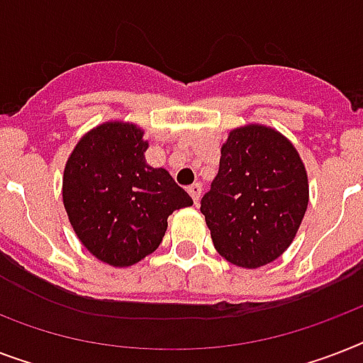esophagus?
Returning a JSON list of instances; mask_svg holds the SVG:
<instances>
[{"mask_svg":"<svg viewBox=\"0 0 363 363\" xmlns=\"http://www.w3.org/2000/svg\"><path fill=\"white\" fill-rule=\"evenodd\" d=\"M188 192H190V196H192V199L198 203L199 198H201V184L199 182H194L192 186H188Z\"/></svg>","mask_w":363,"mask_h":363,"instance_id":"34e87169","label":"esophagus"}]
</instances>
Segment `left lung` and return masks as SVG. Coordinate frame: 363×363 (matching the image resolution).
<instances>
[{
  "instance_id": "left-lung-1",
  "label": "left lung",
  "mask_w": 363,
  "mask_h": 363,
  "mask_svg": "<svg viewBox=\"0 0 363 363\" xmlns=\"http://www.w3.org/2000/svg\"><path fill=\"white\" fill-rule=\"evenodd\" d=\"M307 203L309 181L296 147L273 128L248 124L222 145L201 213L222 258L256 269L290 247Z\"/></svg>"
}]
</instances>
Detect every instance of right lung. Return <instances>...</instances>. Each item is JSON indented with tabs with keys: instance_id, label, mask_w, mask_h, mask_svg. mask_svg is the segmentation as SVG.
<instances>
[{
	"instance_id": "add662e5",
	"label": "right lung",
	"mask_w": 363,
	"mask_h": 363,
	"mask_svg": "<svg viewBox=\"0 0 363 363\" xmlns=\"http://www.w3.org/2000/svg\"><path fill=\"white\" fill-rule=\"evenodd\" d=\"M148 141L130 122H105L67 158L62 198L79 241L96 258L128 267L160 247L167 216L192 198L145 160Z\"/></svg>"
}]
</instances>
